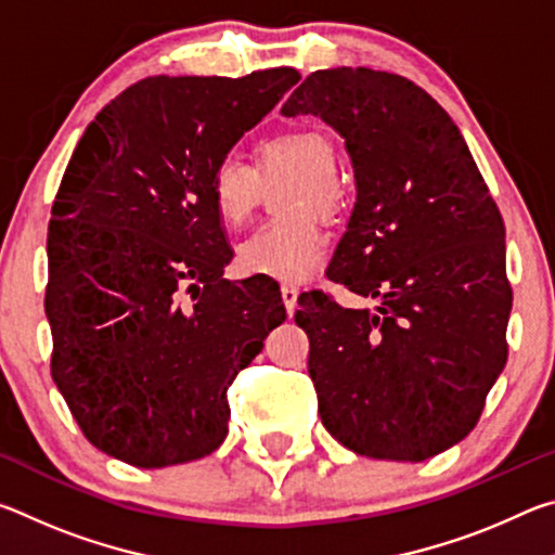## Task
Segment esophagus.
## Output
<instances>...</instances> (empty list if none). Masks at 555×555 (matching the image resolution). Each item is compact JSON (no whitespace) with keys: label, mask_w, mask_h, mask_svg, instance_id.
Masks as SVG:
<instances>
[{"label":"esophagus","mask_w":555,"mask_h":555,"mask_svg":"<svg viewBox=\"0 0 555 555\" xmlns=\"http://www.w3.org/2000/svg\"><path fill=\"white\" fill-rule=\"evenodd\" d=\"M281 298H284L286 311L294 313L296 304H298V288L296 286H281Z\"/></svg>","instance_id":"1"}]
</instances>
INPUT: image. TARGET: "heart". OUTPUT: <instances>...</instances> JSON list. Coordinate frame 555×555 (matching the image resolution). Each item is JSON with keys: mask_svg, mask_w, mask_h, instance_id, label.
<instances>
[{"mask_svg": "<svg viewBox=\"0 0 555 555\" xmlns=\"http://www.w3.org/2000/svg\"><path fill=\"white\" fill-rule=\"evenodd\" d=\"M259 170L224 156L215 164L208 183L210 203L218 218L240 228L255 212L261 195V178L274 181L279 176H296L291 188L286 212L300 215L294 220L264 224L237 249V267L242 274L298 284L323 264L325 234L313 218L304 212L333 215L340 208V185L335 183L337 154L331 139L313 129H296L269 139L259 146Z\"/></svg>", "mask_w": 555, "mask_h": 555, "instance_id": "heart-1", "label": "heart"}]
</instances>
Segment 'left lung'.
Instances as JSON below:
<instances>
[{
	"label": "left lung",
	"mask_w": 555,
	"mask_h": 555,
	"mask_svg": "<svg viewBox=\"0 0 555 555\" xmlns=\"http://www.w3.org/2000/svg\"><path fill=\"white\" fill-rule=\"evenodd\" d=\"M284 117L345 139L357 198L327 276L374 308L300 296L318 413L357 455L421 463L460 443L506 364L504 222L448 112L393 73L315 70Z\"/></svg>",
	"instance_id": "left-lung-1"
}]
</instances>
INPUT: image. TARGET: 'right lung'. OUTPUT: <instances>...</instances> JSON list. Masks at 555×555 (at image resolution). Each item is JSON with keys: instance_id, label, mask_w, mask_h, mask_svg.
Here are the masks:
<instances>
[{"instance_id": "obj_1", "label": "right lung", "mask_w": 555, "mask_h": 555, "mask_svg": "<svg viewBox=\"0 0 555 555\" xmlns=\"http://www.w3.org/2000/svg\"><path fill=\"white\" fill-rule=\"evenodd\" d=\"M298 70L139 80L75 146L49 224L51 374L82 434L137 467L210 455L228 387L286 321L271 279H222L215 164Z\"/></svg>"}]
</instances>
